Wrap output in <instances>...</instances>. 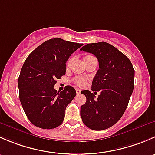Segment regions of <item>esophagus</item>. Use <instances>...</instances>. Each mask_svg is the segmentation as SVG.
I'll list each match as a JSON object with an SVG mask.
<instances>
[{"mask_svg": "<svg viewBox=\"0 0 155 155\" xmlns=\"http://www.w3.org/2000/svg\"><path fill=\"white\" fill-rule=\"evenodd\" d=\"M76 93H77V94H80L81 93V90L79 88H76Z\"/></svg>", "mask_w": 155, "mask_h": 155, "instance_id": "1", "label": "esophagus"}]
</instances>
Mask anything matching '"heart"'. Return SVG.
I'll return each instance as SVG.
<instances>
[{"label":"heart","mask_w":155,"mask_h":155,"mask_svg":"<svg viewBox=\"0 0 155 155\" xmlns=\"http://www.w3.org/2000/svg\"><path fill=\"white\" fill-rule=\"evenodd\" d=\"M90 56H91V55H86L85 57V58H87V57H90ZM68 63H70V61H69ZM74 82L76 84V85L82 86V85H85V80L84 79H82V78H76V79H75Z\"/></svg>","instance_id":"obj_1"}]
</instances>
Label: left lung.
Instances as JSON below:
<instances>
[{
    "instance_id": "8db88e82",
    "label": "left lung",
    "mask_w": 155,
    "mask_h": 155,
    "mask_svg": "<svg viewBox=\"0 0 155 155\" xmlns=\"http://www.w3.org/2000/svg\"><path fill=\"white\" fill-rule=\"evenodd\" d=\"M81 51L91 53L99 62L91 85L92 91H81L86 97V103L81 107L80 115L87 127L103 130L118 122L125 112L134 87V69L126 55L106 42L88 43Z\"/></svg>"
}]
</instances>
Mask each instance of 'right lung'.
<instances>
[{
	"instance_id": "right-lung-1",
	"label": "right lung",
	"mask_w": 155,
	"mask_h": 155,
	"mask_svg": "<svg viewBox=\"0 0 155 155\" xmlns=\"http://www.w3.org/2000/svg\"><path fill=\"white\" fill-rule=\"evenodd\" d=\"M82 45L50 39L35 48L25 61L18 80L19 100L34 126L53 129L63 122L66 107L76 92L70 85L61 92L54 86L56 79L65 75L70 56Z\"/></svg>"
}]
</instances>
